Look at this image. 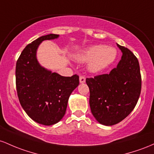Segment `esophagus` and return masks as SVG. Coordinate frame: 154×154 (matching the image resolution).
Returning a JSON list of instances; mask_svg holds the SVG:
<instances>
[{
	"instance_id": "obj_1",
	"label": "esophagus",
	"mask_w": 154,
	"mask_h": 154,
	"mask_svg": "<svg viewBox=\"0 0 154 154\" xmlns=\"http://www.w3.org/2000/svg\"><path fill=\"white\" fill-rule=\"evenodd\" d=\"M79 82H80L81 84H84V83L86 82V79L84 76H82V75H81L80 77H79Z\"/></svg>"
}]
</instances>
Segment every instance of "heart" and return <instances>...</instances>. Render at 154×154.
<instances>
[{"label":"heart","instance_id":"obj_1","mask_svg":"<svg viewBox=\"0 0 154 154\" xmlns=\"http://www.w3.org/2000/svg\"><path fill=\"white\" fill-rule=\"evenodd\" d=\"M117 57V51L114 48L98 44L89 46L75 56L78 61L87 62L89 69L91 72H99L111 65Z\"/></svg>","mask_w":154,"mask_h":154}]
</instances>
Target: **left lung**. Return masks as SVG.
Here are the masks:
<instances>
[{
  "label": "left lung",
  "instance_id": "left-lung-1",
  "mask_svg": "<svg viewBox=\"0 0 154 154\" xmlns=\"http://www.w3.org/2000/svg\"><path fill=\"white\" fill-rule=\"evenodd\" d=\"M122 57L109 74L86 79L89 88V105L100 124L112 126L128 116L137 104L141 91L139 62L134 54L117 44Z\"/></svg>",
  "mask_w": 154,
  "mask_h": 154
}]
</instances>
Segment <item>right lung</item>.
<instances>
[{
	"label": "right lung",
	"instance_id": "obj_1",
	"mask_svg": "<svg viewBox=\"0 0 154 154\" xmlns=\"http://www.w3.org/2000/svg\"><path fill=\"white\" fill-rule=\"evenodd\" d=\"M49 34L38 38L23 49L16 65L17 95L22 108L37 123L50 126L65 116L69 97L79 86V77L62 76L40 65L36 57L45 40L57 38Z\"/></svg>",
	"mask_w": 154,
	"mask_h": 154
}]
</instances>
